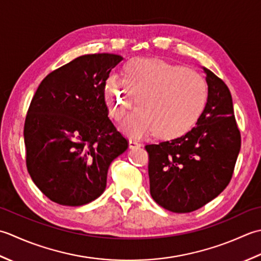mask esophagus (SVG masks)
I'll return each instance as SVG.
<instances>
[{
  "label": "esophagus",
  "instance_id": "obj_1",
  "mask_svg": "<svg viewBox=\"0 0 261 261\" xmlns=\"http://www.w3.org/2000/svg\"><path fill=\"white\" fill-rule=\"evenodd\" d=\"M142 144L141 143H138L136 141H133V140H129V148H132V150H134V148H138L141 147Z\"/></svg>",
  "mask_w": 261,
  "mask_h": 261
}]
</instances>
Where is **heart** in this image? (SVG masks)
Returning <instances> with one entry per match:
<instances>
[{"mask_svg": "<svg viewBox=\"0 0 261 261\" xmlns=\"http://www.w3.org/2000/svg\"><path fill=\"white\" fill-rule=\"evenodd\" d=\"M124 81L109 75L105 82L108 113L121 121L134 105L136 109L126 120L127 134L141 137L153 134L161 141L185 136L203 115L208 100L204 77L185 66L156 58H135L124 64Z\"/></svg>", "mask_w": 261, "mask_h": 261, "instance_id": "1", "label": "heart"}]
</instances>
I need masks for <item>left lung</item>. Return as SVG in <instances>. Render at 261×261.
<instances>
[{"instance_id": "1", "label": "left lung", "mask_w": 261, "mask_h": 261, "mask_svg": "<svg viewBox=\"0 0 261 261\" xmlns=\"http://www.w3.org/2000/svg\"><path fill=\"white\" fill-rule=\"evenodd\" d=\"M203 68L208 100L197 126L178 140L145 146L152 198L174 213H190L217 197L231 181L241 147L230 90Z\"/></svg>"}]
</instances>
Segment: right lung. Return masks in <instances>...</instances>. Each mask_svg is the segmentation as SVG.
<instances>
[{
	"label": "right lung",
	"mask_w": 261,
	"mask_h": 261,
	"mask_svg": "<svg viewBox=\"0 0 261 261\" xmlns=\"http://www.w3.org/2000/svg\"><path fill=\"white\" fill-rule=\"evenodd\" d=\"M123 57L80 56L49 73L24 121L25 163L31 179L55 203L81 206L107 185L110 163L128 142L108 118L105 82Z\"/></svg>",
	"instance_id": "right-lung-1"
}]
</instances>
